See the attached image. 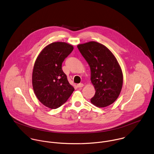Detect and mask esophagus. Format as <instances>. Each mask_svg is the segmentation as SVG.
Here are the masks:
<instances>
[{
    "label": "esophagus",
    "mask_w": 154,
    "mask_h": 154,
    "mask_svg": "<svg viewBox=\"0 0 154 154\" xmlns=\"http://www.w3.org/2000/svg\"><path fill=\"white\" fill-rule=\"evenodd\" d=\"M77 86V87H78L79 88H82L84 85H83V83H79V84H78Z\"/></svg>",
    "instance_id": "obj_1"
}]
</instances>
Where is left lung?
Segmentation results:
<instances>
[{
	"mask_svg": "<svg viewBox=\"0 0 154 154\" xmlns=\"http://www.w3.org/2000/svg\"><path fill=\"white\" fill-rule=\"evenodd\" d=\"M77 47L91 68V80L96 91L91 103L98 107L113 104L123 84V74L117 59L109 48L95 41L79 44Z\"/></svg>",
	"mask_w": 154,
	"mask_h": 154,
	"instance_id": "8db88e82",
	"label": "left lung"
}]
</instances>
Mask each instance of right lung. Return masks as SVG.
<instances>
[{"label":"right lung","mask_w":154,"mask_h":154,"mask_svg":"<svg viewBox=\"0 0 154 154\" xmlns=\"http://www.w3.org/2000/svg\"><path fill=\"white\" fill-rule=\"evenodd\" d=\"M73 48L66 42H53L41 51L35 62L33 89L38 100L50 109L60 107L74 91L62 69V62Z\"/></svg>","instance_id":"add662e5"}]
</instances>
